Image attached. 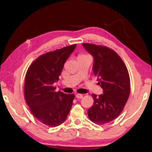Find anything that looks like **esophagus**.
<instances>
[{"instance_id":"esophagus-1","label":"esophagus","mask_w":152,"mask_h":152,"mask_svg":"<svg viewBox=\"0 0 152 152\" xmlns=\"http://www.w3.org/2000/svg\"><path fill=\"white\" fill-rule=\"evenodd\" d=\"M83 97V95L81 94H76V99H82Z\"/></svg>"}]
</instances>
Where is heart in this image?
<instances>
[{
  "mask_svg": "<svg viewBox=\"0 0 152 152\" xmlns=\"http://www.w3.org/2000/svg\"><path fill=\"white\" fill-rule=\"evenodd\" d=\"M86 56H88L87 55H85V54H80L79 55L78 58H82V57H86Z\"/></svg>",
  "mask_w": 152,
  "mask_h": 152,
  "instance_id": "heart-1",
  "label": "heart"
}]
</instances>
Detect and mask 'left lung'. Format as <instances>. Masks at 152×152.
Segmentation results:
<instances>
[{"instance_id": "obj_1", "label": "left lung", "mask_w": 152, "mask_h": 152, "mask_svg": "<svg viewBox=\"0 0 152 152\" xmlns=\"http://www.w3.org/2000/svg\"><path fill=\"white\" fill-rule=\"evenodd\" d=\"M93 56V72L103 94H92L93 105L88 110L90 120L98 125L109 123L119 116L130 94V78L120 56L104 45L82 43Z\"/></svg>"}]
</instances>
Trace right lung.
I'll return each instance as SVG.
<instances>
[{
    "mask_svg": "<svg viewBox=\"0 0 152 152\" xmlns=\"http://www.w3.org/2000/svg\"><path fill=\"white\" fill-rule=\"evenodd\" d=\"M76 44L45 53L31 64L25 78V99L36 119L49 127H57L65 121L74 99V94L56 92L64 63Z\"/></svg>",
    "mask_w": 152,
    "mask_h": 152,
    "instance_id": "obj_1",
    "label": "right lung"
}]
</instances>
